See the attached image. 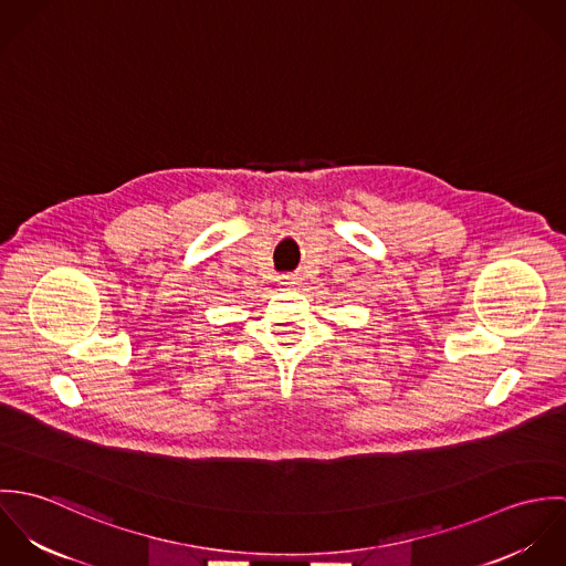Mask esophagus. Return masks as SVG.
Here are the masks:
<instances>
[{"mask_svg":"<svg viewBox=\"0 0 566 566\" xmlns=\"http://www.w3.org/2000/svg\"><path fill=\"white\" fill-rule=\"evenodd\" d=\"M279 283L294 290L296 285H301V276H298V274H281V276H279Z\"/></svg>","mask_w":566,"mask_h":566,"instance_id":"obj_1","label":"esophagus"}]
</instances>
